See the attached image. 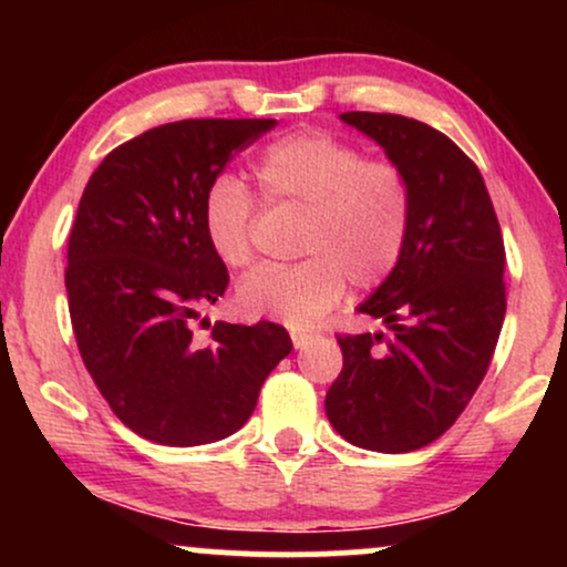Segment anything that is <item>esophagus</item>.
<instances>
[{
	"mask_svg": "<svg viewBox=\"0 0 567 567\" xmlns=\"http://www.w3.org/2000/svg\"><path fill=\"white\" fill-rule=\"evenodd\" d=\"M290 338H292V347H296V349H303L306 343L315 341V336H311V333H303V330H292Z\"/></svg>",
	"mask_w": 567,
	"mask_h": 567,
	"instance_id": "obj_1",
	"label": "esophagus"
}]
</instances>
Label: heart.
I'll return each instance as SVG.
<instances>
[{
	"instance_id": "obj_1",
	"label": "heart",
	"mask_w": 567,
	"mask_h": 567,
	"mask_svg": "<svg viewBox=\"0 0 567 567\" xmlns=\"http://www.w3.org/2000/svg\"><path fill=\"white\" fill-rule=\"evenodd\" d=\"M269 205L303 210L298 252L303 261L261 266L243 279L237 303L258 320L311 328L341 301L347 279L370 290L400 264L413 192L400 165L365 159L362 148L324 133L279 138L252 162ZM256 197L229 173L202 194V229L213 252L231 269L252 261Z\"/></svg>"
}]
</instances>
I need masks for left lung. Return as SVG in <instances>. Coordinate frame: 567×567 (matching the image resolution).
<instances>
[{
	"mask_svg": "<svg viewBox=\"0 0 567 567\" xmlns=\"http://www.w3.org/2000/svg\"><path fill=\"white\" fill-rule=\"evenodd\" d=\"M341 122L405 171L413 216L400 264L357 306L389 336H338L324 413L351 445L410 453L445 434L485 379L506 315L504 239L483 175L447 135L400 114Z\"/></svg>",
	"mask_w": 567,
	"mask_h": 567,
	"instance_id": "8db88e82",
	"label": "left lung"
}]
</instances>
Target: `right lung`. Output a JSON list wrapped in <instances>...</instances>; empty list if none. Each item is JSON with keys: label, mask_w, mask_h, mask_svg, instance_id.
I'll return each mask as SVG.
<instances>
[{"label": "right lung", "mask_w": 567, "mask_h": 567, "mask_svg": "<svg viewBox=\"0 0 567 567\" xmlns=\"http://www.w3.org/2000/svg\"><path fill=\"white\" fill-rule=\"evenodd\" d=\"M277 120H181L116 146L90 175L69 237L66 292L84 368L116 419L157 445L218 442L245 426L266 375L290 354L275 322L199 311L229 271L202 229V194Z\"/></svg>", "instance_id": "obj_1"}]
</instances>
